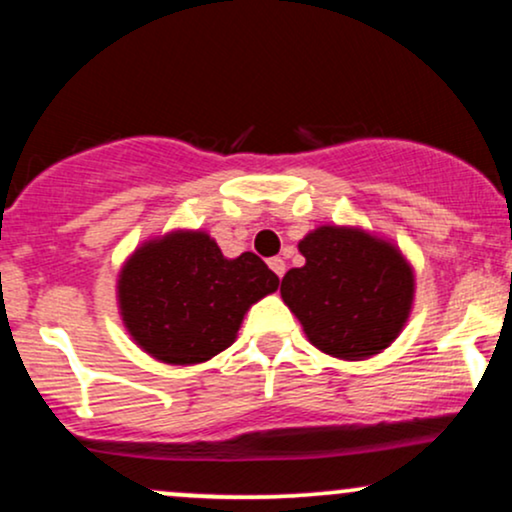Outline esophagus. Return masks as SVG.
<instances>
[{
	"mask_svg": "<svg viewBox=\"0 0 512 512\" xmlns=\"http://www.w3.org/2000/svg\"><path fill=\"white\" fill-rule=\"evenodd\" d=\"M269 267H272V272L276 276H284V272H286V262L281 260V257H272V260H269Z\"/></svg>",
	"mask_w": 512,
	"mask_h": 512,
	"instance_id": "34e87169",
	"label": "esophagus"
}]
</instances>
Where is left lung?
<instances>
[{
  "label": "left lung",
  "instance_id": "8db88e82",
  "mask_svg": "<svg viewBox=\"0 0 512 512\" xmlns=\"http://www.w3.org/2000/svg\"><path fill=\"white\" fill-rule=\"evenodd\" d=\"M298 250L303 267L281 279V298L317 349L346 361L380 354L407 322L414 276L390 243L356 228L322 226Z\"/></svg>",
  "mask_w": 512,
  "mask_h": 512
}]
</instances>
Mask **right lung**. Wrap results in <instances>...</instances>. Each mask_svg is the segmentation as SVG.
Here are the masks:
<instances>
[{"label": "right lung", "instance_id": "1", "mask_svg": "<svg viewBox=\"0 0 512 512\" xmlns=\"http://www.w3.org/2000/svg\"><path fill=\"white\" fill-rule=\"evenodd\" d=\"M276 286L255 252L226 260L207 233H170L134 252L117 289L134 342L158 361L190 366L231 346L245 310Z\"/></svg>", "mask_w": 512, "mask_h": 512}]
</instances>
